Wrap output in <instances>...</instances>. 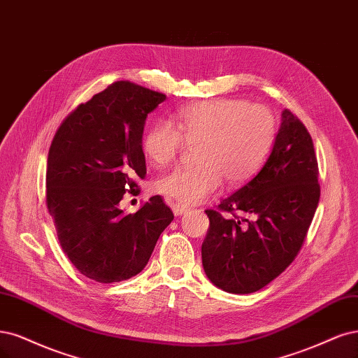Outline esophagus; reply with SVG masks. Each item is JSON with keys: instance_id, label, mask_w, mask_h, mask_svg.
<instances>
[{"instance_id": "1", "label": "esophagus", "mask_w": 358, "mask_h": 358, "mask_svg": "<svg viewBox=\"0 0 358 358\" xmlns=\"http://www.w3.org/2000/svg\"><path fill=\"white\" fill-rule=\"evenodd\" d=\"M171 208H173L175 216H182L189 210L188 206H183V204H179V203H175V201H171Z\"/></svg>"}]
</instances>
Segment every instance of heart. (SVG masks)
Instances as JSON below:
<instances>
[{"label":"heart","instance_id":"b5f03b06","mask_svg":"<svg viewBox=\"0 0 358 358\" xmlns=\"http://www.w3.org/2000/svg\"><path fill=\"white\" fill-rule=\"evenodd\" d=\"M273 110L244 99H212L182 108L170 122L159 121L142 138V150L155 167L173 163L185 148L194 150L191 169H176L157 180V189L183 206L203 201L222 187L252 179L264 167L277 141Z\"/></svg>","mask_w":358,"mask_h":358}]
</instances>
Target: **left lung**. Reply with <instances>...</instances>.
Wrapping results in <instances>:
<instances>
[{"mask_svg":"<svg viewBox=\"0 0 358 358\" xmlns=\"http://www.w3.org/2000/svg\"><path fill=\"white\" fill-rule=\"evenodd\" d=\"M318 200V163L311 134L285 109L274 150L261 171L206 210L210 225L201 257L208 280L237 294L265 287L301 252ZM237 211L254 219L241 218Z\"/></svg>","mask_w":358,"mask_h":358,"instance_id":"obj_1","label":"left lung"}]
</instances>
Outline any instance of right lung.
I'll return each instance as SVG.
<instances>
[{
	"instance_id": "add662e5",
	"label": "right lung",
	"mask_w": 358,
	"mask_h": 358,
	"mask_svg": "<svg viewBox=\"0 0 358 358\" xmlns=\"http://www.w3.org/2000/svg\"><path fill=\"white\" fill-rule=\"evenodd\" d=\"M166 94L115 81L62 121L47 158L45 204L72 265L97 282L139 274L173 212L154 195L136 213L118 203L146 176L142 133Z\"/></svg>"
}]
</instances>
